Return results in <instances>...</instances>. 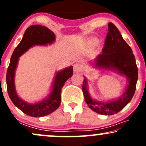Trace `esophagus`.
Returning a JSON list of instances; mask_svg holds the SVG:
<instances>
[{
    "label": "esophagus",
    "mask_w": 146,
    "mask_h": 146,
    "mask_svg": "<svg viewBox=\"0 0 146 146\" xmlns=\"http://www.w3.org/2000/svg\"><path fill=\"white\" fill-rule=\"evenodd\" d=\"M82 70V66L81 65L78 64H75L73 66V71L75 73H78Z\"/></svg>",
    "instance_id": "1"
}]
</instances>
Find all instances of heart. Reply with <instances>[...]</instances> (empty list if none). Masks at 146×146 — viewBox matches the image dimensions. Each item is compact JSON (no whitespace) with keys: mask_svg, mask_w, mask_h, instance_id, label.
Segmentation results:
<instances>
[{"mask_svg":"<svg viewBox=\"0 0 146 146\" xmlns=\"http://www.w3.org/2000/svg\"><path fill=\"white\" fill-rule=\"evenodd\" d=\"M93 42H94L95 44H96V43H97V40H94V41H93Z\"/></svg>","mask_w":146,"mask_h":146,"instance_id":"heart-1","label":"heart"}]
</instances>
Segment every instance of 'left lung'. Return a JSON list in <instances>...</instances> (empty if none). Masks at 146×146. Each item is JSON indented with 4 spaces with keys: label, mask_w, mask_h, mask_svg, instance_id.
Wrapping results in <instances>:
<instances>
[{
    "label": "left lung",
    "mask_w": 146,
    "mask_h": 146,
    "mask_svg": "<svg viewBox=\"0 0 146 146\" xmlns=\"http://www.w3.org/2000/svg\"><path fill=\"white\" fill-rule=\"evenodd\" d=\"M90 63L95 70L110 71L126 79L125 91L119 98L106 101L93 98L88 91V81L84 76L82 91L88 107L95 113L111 115L121 110L131 101L136 90L138 69L132 48L125 42L119 31L113 23H108V33L102 52Z\"/></svg>",
    "instance_id": "1"
}]
</instances>
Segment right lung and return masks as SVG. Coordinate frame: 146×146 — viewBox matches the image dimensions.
<instances>
[{
	"mask_svg": "<svg viewBox=\"0 0 146 146\" xmlns=\"http://www.w3.org/2000/svg\"><path fill=\"white\" fill-rule=\"evenodd\" d=\"M56 41L54 33L41 25H31L26 29L23 39L14 49L10 59L6 76L7 88L9 98L22 112L31 117H40L49 115L58 108L61 103V91L66 80L73 75V66L58 71L55 73L50 93L40 101L34 103L25 102L18 95L15 85V75L19 58L35 46H47Z\"/></svg>",
	"mask_w": 146,
	"mask_h": 146,
	"instance_id": "add662e5",
	"label": "right lung"
}]
</instances>
